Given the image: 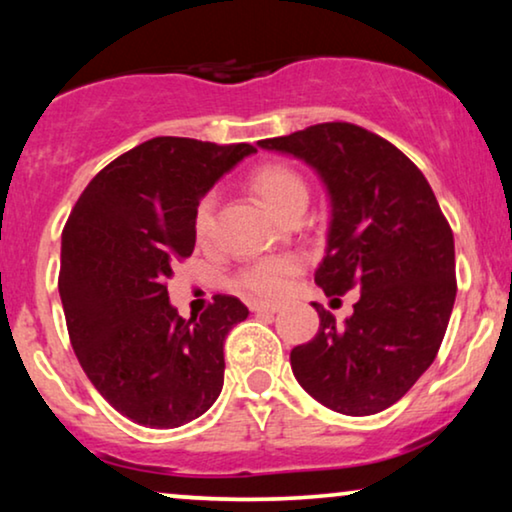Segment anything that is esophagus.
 <instances>
[{"mask_svg":"<svg viewBox=\"0 0 512 512\" xmlns=\"http://www.w3.org/2000/svg\"><path fill=\"white\" fill-rule=\"evenodd\" d=\"M251 307V312H256V314H277L279 312V307L277 305H268V303H251L249 305Z\"/></svg>","mask_w":512,"mask_h":512,"instance_id":"34e87169","label":"esophagus"}]
</instances>
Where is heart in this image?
Instances as JSON below:
<instances>
[{
  "instance_id": "heart-1",
  "label": "heart",
  "mask_w": 512,
  "mask_h": 512,
  "mask_svg": "<svg viewBox=\"0 0 512 512\" xmlns=\"http://www.w3.org/2000/svg\"><path fill=\"white\" fill-rule=\"evenodd\" d=\"M251 188L258 193L265 205L279 216L291 214L293 209L305 207L307 202V184L291 165L284 163H263L251 172ZM214 214H216V193H205L198 200L193 212V230L200 242H207L214 233ZM298 256H263L244 265L237 272L233 284L235 289L261 300H279L289 291L293 275L300 272Z\"/></svg>"
}]
</instances>
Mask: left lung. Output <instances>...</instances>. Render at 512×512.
<instances>
[{
	"label": "left lung",
	"mask_w": 512,
	"mask_h": 512,
	"mask_svg": "<svg viewBox=\"0 0 512 512\" xmlns=\"http://www.w3.org/2000/svg\"><path fill=\"white\" fill-rule=\"evenodd\" d=\"M258 146L312 165L331 195L328 247L314 282L361 289L345 324L314 303L319 331L291 349L307 394L342 415L387 410L436 359L457 296L454 235L419 167L354 123H319Z\"/></svg>",
	"instance_id": "obj_1"
}]
</instances>
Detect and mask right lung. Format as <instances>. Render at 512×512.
Here are the masks:
<instances>
[{"label": "right lung", "mask_w": 512, "mask_h": 512, "mask_svg": "<svg viewBox=\"0 0 512 512\" xmlns=\"http://www.w3.org/2000/svg\"><path fill=\"white\" fill-rule=\"evenodd\" d=\"M254 151L153 137L97 172L69 214L58 277L69 340L93 387L132 422L177 429L221 394L223 342L247 305L219 293L184 319L167 279L193 254L198 200Z\"/></svg>", "instance_id": "obj_1"}]
</instances>
